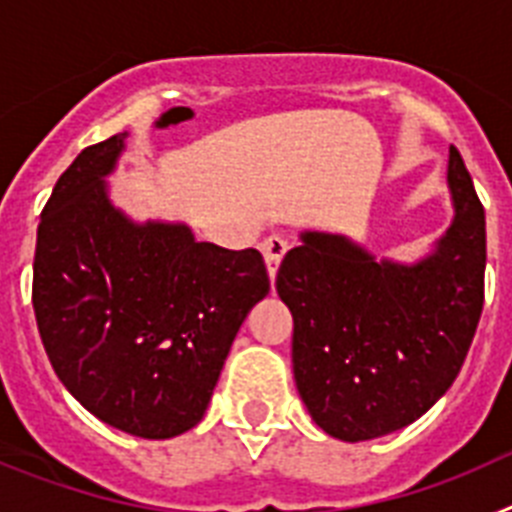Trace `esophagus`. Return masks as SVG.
Listing matches in <instances>:
<instances>
[{
	"label": "esophagus",
	"mask_w": 512,
	"mask_h": 512,
	"mask_svg": "<svg viewBox=\"0 0 512 512\" xmlns=\"http://www.w3.org/2000/svg\"><path fill=\"white\" fill-rule=\"evenodd\" d=\"M261 253H264L266 269H269V277H271V282H274V277H277V271H279V264H282L284 253H287V241H284V238H279V235H269V238L261 243Z\"/></svg>",
	"instance_id": "1"
}]
</instances>
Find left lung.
<instances>
[{
	"mask_svg": "<svg viewBox=\"0 0 512 512\" xmlns=\"http://www.w3.org/2000/svg\"><path fill=\"white\" fill-rule=\"evenodd\" d=\"M454 220L413 264L377 259L348 235L305 230L277 292L292 312V369L307 413L356 443L395 433L436 405L467 359L485 302V210L449 151Z\"/></svg>",
	"mask_w": 512,
	"mask_h": 512,
	"instance_id": "obj_1",
	"label": "left lung"
}]
</instances>
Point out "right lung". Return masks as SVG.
I'll return each instance as SVG.
<instances>
[{
	"instance_id": "right-lung-1",
	"label": "right lung",
	"mask_w": 512,
	"mask_h": 512,
	"mask_svg": "<svg viewBox=\"0 0 512 512\" xmlns=\"http://www.w3.org/2000/svg\"><path fill=\"white\" fill-rule=\"evenodd\" d=\"M117 133L74 158L38 225L33 307L63 387L102 423L174 438L200 423L251 307L269 295L256 248L194 241L112 205Z\"/></svg>"
}]
</instances>
